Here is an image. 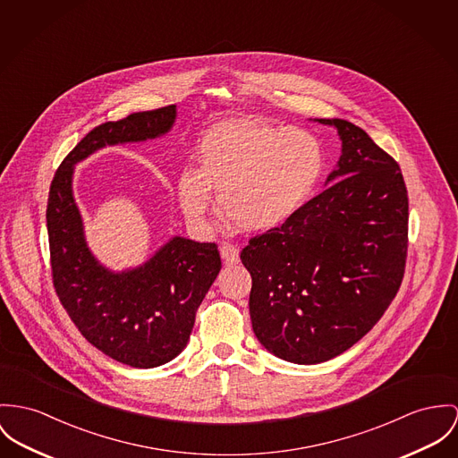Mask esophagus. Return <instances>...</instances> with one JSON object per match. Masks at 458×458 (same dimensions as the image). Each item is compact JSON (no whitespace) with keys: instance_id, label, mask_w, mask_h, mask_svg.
I'll list each match as a JSON object with an SVG mask.
<instances>
[{"instance_id":"obj_1","label":"esophagus","mask_w":458,"mask_h":458,"mask_svg":"<svg viewBox=\"0 0 458 458\" xmlns=\"http://www.w3.org/2000/svg\"><path fill=\"white\" fill-rule=\"evenodd\" d=\"M219 252H221V258L225 259L226 265H235L241 261V256H239V249L232 244H223L219 247Z\"/></svg>"}]
</instances>
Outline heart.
<instances>
[{
	"instance_id": "b5f03b06",
	"label": "heart",
	"mask_w": 458,
	"mask_h": 458,
	"mask_svg": "<svg viewBox=\"0 0 458 458\" xmlns=\"http://www.w3.org/2000/svg\"><path fill=\"white\" fill-rule=\"evenodd\" d=\"M324 167L322 144L303 129L225 120L204 134L197 169L179 173L177 202L190 223L204 225L214 190L219 211L237 230L265 233L309 202Z\"/></svg>"
}]
</instances>
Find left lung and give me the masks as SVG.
<instances>
[{"label":"left lung","mask_w":458,"mask_h":458,"mask_svg":"<svg viewBox=\"0 0 458 458\" xmlns=\"http://www.w3.org/2000/svg\"><path fill=\"white\" fill-rule=\"evenodd\" d=\"M342 141L326 188L285 225L249 241V314L282 360L318 364L349 351L387 310L404 276L408 193L397 162L359 127L314 118Z\"/></svg>","instance_id":"left-lung-1"}]
</instances>
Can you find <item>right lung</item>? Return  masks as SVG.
I'll return each mask as SVG.
<instances>
[{
    "label": "right lung",
    "instance_id": "1",
    "mask_svg": "<svg viewBox=\"0 0 458 458\" xmlns=\"http://www.w3.org/2000/svg\"><path fill=\"white\" fill-rule=\"evenodd\" d=\"M176 105L106 122L78 142L50 184L47 228L55 293L80 333L132 368H157L184 351L195 312L221 270L217 246L174 235L141 265L111 270L90 250L72 193L76 164L106 146L164 138Z\"/></svg>",
    "mask_w": 458,
    "mask_h": 458
}]
</instances>
